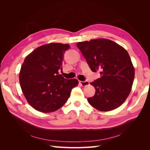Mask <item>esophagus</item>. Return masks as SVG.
Masks as SVG:
<instances>
[{"mask_svg": "<svg viewBox=\"0 0 150 150\" xmlns=\"http://www.w3.org/2000/svg\"><path fill=\"white\" fill-rule=\"evenodd\" d=\"M79 84L82 86H83V87H85L86 86H88L89 84V83L88 81H79Z\"/></svg>", "mask_w": 150, "mask_h": 150, "instance_id": "obj_1", "label": "esophagus"}]
</instances>
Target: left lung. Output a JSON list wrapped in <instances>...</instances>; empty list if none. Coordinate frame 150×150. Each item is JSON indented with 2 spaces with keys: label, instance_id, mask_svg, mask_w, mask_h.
Returning a JSON list of instances; mask_svg holds the SVG:
<instances>
[{
  "label": "left lung",
  "instance_id": "1",
  "mask_svg": "<svg viewBox=\"0 0 150 150\" xmlns=\"http://www.w3.org/2000/svg\"><path fill=\"white\" fill-rule=\"evenodd\" d=\"M82 52L93 72L101 77L91 83L96 93L88 101L96 110L110 111L123 103L129 96L134 78V68L126 50L107 39L79 42Z\"/></svg>",
  "mask_w": 150,
  "mask_h": 150
}]
</instances>
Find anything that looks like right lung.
Returning a JSON list of instances; mask_svg holds the SVG:
<instances>
[{"label":"right lung","instance_id":"obj_1","mask_svg":"<svg viewBox=\"0 0 150 150\" xmlns=\"http://www.w3.org/2000/svg\"><path fill=\"white\" fill-rule=\"evenodd\" d=\"M69 44L42 45L27 56L19 72V83L30 105L42 112H51L61 108L69 98L76 79H66L59 74L62 69L65 51Z\"/></svg>","mask_w":150,"mask_h":150}]
</instances>
